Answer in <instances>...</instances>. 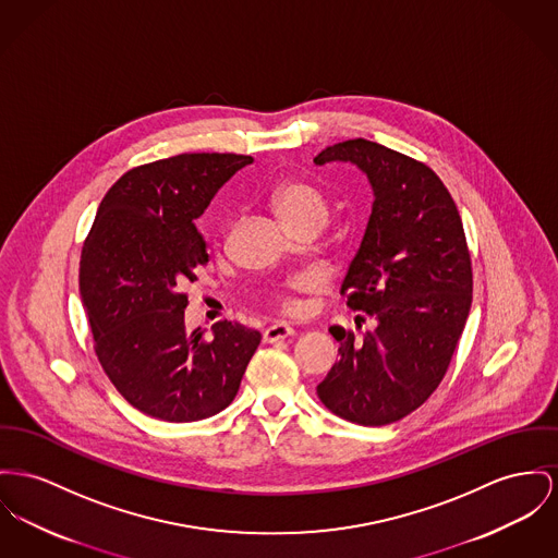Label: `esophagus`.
I'll return each instance as SVG.
<instances>
[{
	"label": "esophagus",
	"instance_id": "1",
	"mask_svg": "<svg viewBox=\"0 0 558 558\" xmlns=\"http://www.w3.org/2000/svg\"><path fill=\"white\" fill-rule=\"evenodd\" d=\"M294 335H296V330H294L290 324H286V322H277V324L268 326L262 336H264V342H277V340L292 338Z\"/></svg>",
	"mask_w": 558,
	"mask_h": 558
}]
</instances>
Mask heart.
<instances>
[{
    "label": "heart",
    "mask_w": 558,
    "mask_h": 558,
    "mask_svg": "<svg viewBox=\"0 0 558 558\" xmlns=\"http://www.w3.org/2000/svg\"><path fill=\"white\" fill-rule=\"evenodd\" d=\"M270 203L277 216L288 228H296L298 223L311 222V220L326 222L328 218V205L324 196L315 187L298 180H290L275 187ZM311 283H313V277L304 275L292 281V288H306ZM283 306L296 308V302L292 298H283Z\"/></svg>",
    "instance_id": "obj_1"
}]
</instances>
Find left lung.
Wrapping results in <instances>:
<instances>
[{
    "label": "left lung",
    "instance_id": "obj_1",
    "mask_svg": "<svg viewBox=\"0 0 558 558\" xmlns=\"http://www.w3.org/2000/svg\"><path fill=\"white\" fill-rule=\"evenodd\" d=\"M349 162L372 187L371 218L340 292L371 315L364 340L330 328L340 360L317 385L319 400L360 425H387L418 409L440 385L472 306V264L457 205L440 178L368 140L317 154Z\"/></svg>",
    "mask_w": 558,
    "mask_h": 558
}]
</instances>
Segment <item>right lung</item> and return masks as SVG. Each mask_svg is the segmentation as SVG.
<instances>
[{
    "instance_id": "obj_1",
    "label": "right lung",
    "mask_w": 558,
    "mask_h": 558,
    "mask_svg": "<svg viewBox=\"0 0 558 558\" xmlns=\"http://www.w3.org/2000/svg\"><path fill=\"white\" fill-rule=\"evenodd\" d=\"M252 156L180 154L124 173L104 196L82 247L80 296L95 351L122 398L144 414L190 423L226 409L260 344L234 322L186 330L194 268L209 260L198 220Z\"/></svg>"
}]
</instances>
